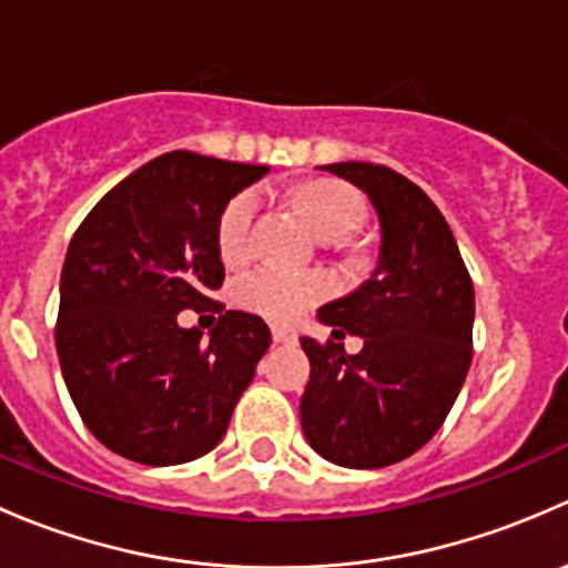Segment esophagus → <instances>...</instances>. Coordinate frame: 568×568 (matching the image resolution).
Wrapping results in <instances>:
<instances>
[{
    "label": "esophagus",
    "mask_w": 568,
    "mask_h": 568,
    "mask_svg": "<svg viewBox=\"0 0 568 568\" xmlns=\"http://www.w3.org/2000/svg\"><path fill=\"white\" fill-rule=\"evenodd\" d=\"M272 337H274V343H296V332L291 329V326L274 324L272 326Z\"/></svg>",
    "instance_id": "1"
}]
</instances>
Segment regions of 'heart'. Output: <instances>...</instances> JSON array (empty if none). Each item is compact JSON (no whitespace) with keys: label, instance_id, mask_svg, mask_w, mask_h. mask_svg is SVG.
<instances>
[{"label":"heart","instance_id":"1","mask_svg":"<svg viewBox=\"0 0 568 568\" xmlns=\"http://www.w3.org/2000/svg\"><path fill=\"white\" fill-rule=\"evenodd\" d=\"M307 225L321 239H341L357 231L365 220V200L343 183L318 181L305 186L300 197ZM261 197L255 189H244L222 209L216 222V247L222 261L239 263L252 250V227H255ZM324 277L307 268H288L263 263L250 268L233 285V296L242 307L266 318H296L313 302L324 296Z\"/></svg>","mask_w":568,"mask_h":568}]
</instances>
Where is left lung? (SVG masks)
Returning <instances> with one entry per match:
<instances>
[{
    "label": "left lung",
    "instance_id": "obj_1",
    "mask_svg": "<svg viewBox=\"0 0 568 568\" xmlns=\"http://www.w3.org/2000/svg\"><path fill=\"white\" fill-rule=\"evenodd\" d=\"M321 170L368 194L382 244L371 277L318 311L332 341L302 337L311 359L302 428L326 462L387 467L439 432L462 390L473 363V280L448 222L417 183L385 164ZM346 334L364 337L363 353L345 354Z\"/></svg>",
    "mask_w": 568,
    "mask_h": 568
}]
</instances>
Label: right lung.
I'll use <instances>...</instances> for the list:
<instances>
[{
	"label": "right lung",
	"mask_w": 568,
	"mask_h": 568,
	"mask_svg": "<svg viewBox=\"0 0 568 568\" xmlns=\"http://www.w3.org/2000/svg\"><path fill=\"white\" fill-rule=\"evenodd\" d=\"M268 173L263 164L173 151L109 189L68 244L57 357L99 443L131 462L170 467L205 456L227 432L272 332L211 300L225 266L222 209ZM223 316L203 338L181 310Z\"/></svg>",
	"instance_id": "add662e5"
}]
</instances>
